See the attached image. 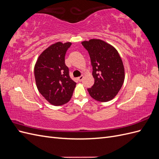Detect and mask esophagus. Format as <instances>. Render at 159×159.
I'll list each match as a JSON object with an SVG mask.
<instances>
[{"mask_svg": "<svg viewBox=\"0 0 159 159\" xmlns=\"http://www.w3.org/2000/svg\"><path fill=\"white\" fill-rule=\"evenodd\" d=\"M83 79H84V77H83L82 75L79 77V78H78V80L79 81H81L83 80Z\"/></svg>", "mask_w": 159, "mask_h": 159, "instance_id": "esophagus-1", "label": "esophagus"}]
</instances>
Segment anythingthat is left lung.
Returning a JSON list of instances; mask_svg holds the SVG:
<instances>
[{"label":"left lung","mask_w":159,"mask_h":159,"mask_svg":"<svg viewBox=\"0 0 159 159\" xmlns=\"http://www.w3.org/2000/svg\"><path fill=\"white\" fill-rule=\"evenodd\" d=\"M81 44L88 51L95 80L88 92L98 102H109L117 95L124 82L125 69L121 57L113 46L102 40L91 39Z\"/></svg>","instance_id":"left-lung-1"}]
</instances>
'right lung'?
I'll return each mask as SVG.
<instances>
[{
  "instance_id": "obj_1",
  "label": "right lung",
  "mask_w": 159,
  "mask_h": 159,
  "mask_svg": "<svg viewBox=\"0 0 159 159\" xmlns=\"http://www.w3.org/2000/svg\"><path fill=\"white\" fill-rule=\"evenodd\" d=\"M71 42L52 44L42 52L34 66L37 88L50 104L60 106L70 100L76 83L69 75L65 56Z\"/></svg>"
}]
</instances>
